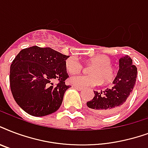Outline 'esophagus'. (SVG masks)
<instances>
[{
	"label": "esophagus",
	"mask_w": 148,
	"mask_h": 148,
	"mask_svg": "<svg viewBox=\"0 0 148 148\" xmlns=\"http://www.w3.org/2000/svg\"><path fill=\"white\" fill-rule=\"evenodd\" d=\"M73 88H76L77 91H82V89H83V88L82 87H80V86H77V85H73Z\"/></svg>",
	"instance_id": "1"
}]
</instances>
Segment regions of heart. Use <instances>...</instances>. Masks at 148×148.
Wrapping results in <instances>:
<instances>
[{
	"mask_svg": "<svg viewBox=\"0 0 148 148\" xmlns=\"http://www.w3.org/2000/svg\"><path fill=\"white\" fill-rule=\"evenodd\" d=\"M89 63L93 65L89 69L90 75H79L71 77L70 82L78 86L98 85L103 83H110L116 77V71L111 65V59L106 55H97L89 59ZM66 71L71 74H78L83 66L74 57H70L65 62Z\"/></svg>",
	"mask_w": 148,
	"mask_h": 148,
	"instance_id": "1",
	"label": "heart"
}]
</instances>
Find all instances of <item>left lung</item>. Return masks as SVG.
Instances as JSON below:
<instances>
[{
    "label": "left lung",
    "instance_id": "8db88e82",
    "mask_svg": "<svg viewBox=\"0 0 148 148\" xmlns=\"http://www.w3.org/2000/svg\"><path fill=\"white\" fill-rule=\"evenodd\" d=\"M137 69L129 56L119 59V69L110 88L94 91L93 99L87 102L88 108L101 115H112L119 111L129 99L136 83Z\"/></svg>",
    "mask_w": 148,
    "mask_h": 148
}]
</instances>
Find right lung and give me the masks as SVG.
Instances as JSON below:
<instances>
[{
    "mask_svg": "<svg viewBox=\"0 0 148 148\" xmlns=\"http://www.w3.org/2000/svg\"><path fill=\"white\" fill-rule=\"evenodd\" d=\"M69 56L46 47L21 49L10 67V87L17 104L34 116L58 110L70 85L65 62ZM57 80L54 86L52 82Z\"/></svg>",
    "mask_w": 148,
    "mask_h": 148,
    "instance_id": "obj_1",
    "label": "right lung"
}]
</instances>
